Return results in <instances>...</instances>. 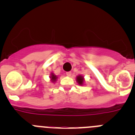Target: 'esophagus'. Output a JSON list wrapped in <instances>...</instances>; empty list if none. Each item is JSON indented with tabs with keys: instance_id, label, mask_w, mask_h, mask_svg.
<instances>
[{
	"instance_id": "obj_1",
	"label": "esophagus",
	"mask_w": 135,
	"mask_h": 135,
	"mask_svg": "<svg viewBox=\"0 0 135 135\" xmlns=\"http://www.w3.org/2000/svg\"><path fill=\"white\" fill-rule=\"evenodd\" d=\"M66 75L68 76H71V71H67V72H66Z\"/></svg>"
}]
</instances>
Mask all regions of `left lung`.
Listing matches in <instances>:
<instances>
[{
  "label": "left lung",
  "mask_w": 135,
  "mask_h": 135,
  "mask_svg": "<svg viewBox=\"0 0 135 135\" xmlns=\"http://www.w3.org/2000/svg\"><path fill=\"white\" fill-rule=\"evenodd\" d=\"M77 81H78V82L80 84H82V82H84V79H83V77L81 76H78V77H77Z\"/></svg>",
  "instance_id": "left-lung-1"
}]
</instances>
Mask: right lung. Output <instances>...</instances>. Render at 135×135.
<instances>
[{
  "instance_id": "1",
  "label": "right lung",
  "mask_w": 135,
  "mask_h": 135,
  "mask_svg": "<svg viewBox=\"0 0 135 135\" xmlns=\"http://www.w3.org/2000/svg\"><path fill=\"white\" fill-rule=\"evenodd\" d=\"M57 77L55 76V75L52 74V75H51V80L53 81V82H55V81L56 80V79H57Z\"/></svg>"
}]
</instances>
